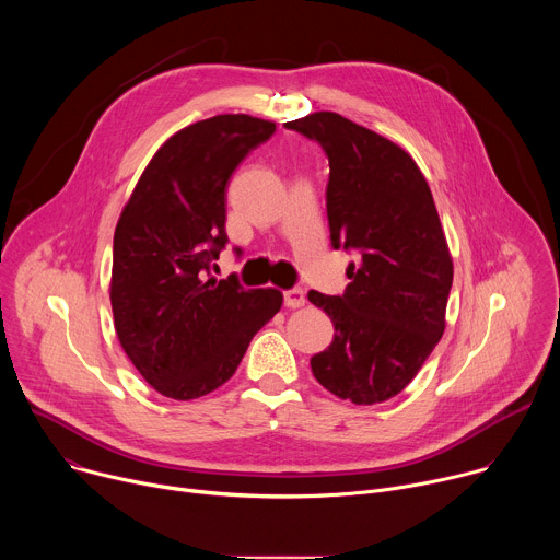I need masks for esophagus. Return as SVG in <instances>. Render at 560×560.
<instances>
[{"instance_id": "esophagus-1", "label": "esophagus", "mask_w": 560, "mask_h": 560, "mask_svg": "<svg viewBox=\"0 0 560 560\" xmlns=\"http://www.w3.org/2000/svg\"><path fill=\"white\" fill-rule=\"evenodd\" d=\"M283 301H285L288 307H301V305H305V292L301 288L285 290L283 292Z\"/></svg>"}]
</instances>
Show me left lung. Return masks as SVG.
<instances>
[{
    "label": "left lung",
    "instance_id": "left-lung-1",
    "mask_svg": "<svg viewBox=\"0 0 560 560\" xmlns=\"http://www.w3.org/2000/svg\"><path fill=\"white\" fill-rule=\"evenodd\" d=\"M285 128L322 143L330 162L332 246L359 253L341 296L307 292L335 324L314 378L354 406L401 392L445 330L454 266L430 186L415 159L383 135L322 110Z\"/></svg>",
    "mask_w": 560,
    "mask_h": 560
}]
</instances>
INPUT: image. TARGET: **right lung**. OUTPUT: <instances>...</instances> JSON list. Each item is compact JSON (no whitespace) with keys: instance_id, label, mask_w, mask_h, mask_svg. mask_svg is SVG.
<instances>
[{"instance_id":"add662e5","label":"right lung","mask_w":560,"mask_h":560,"mask_svg":"<svg viewBox=\"0 0 560 560\" xmlns=\"http://www.w3.org/2000/svg\"><path fill=\"white\" fill-rule=\"evenodd\" d=\"M277 124L217 115L166 139L124 206L113 244L115 332L159 394L190 401L223 385L281 310L275 288L244 290L210 266L228 242L225 188Z\"/></svg>"}]
</instances>
